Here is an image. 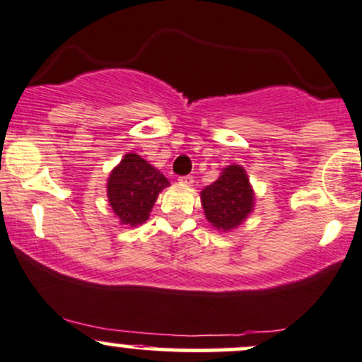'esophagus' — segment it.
I'll return each instance as SVG.
<instances>
[{"instance_id": "34e87169", "label": "esophagus", "mask_w": 362, "mask_h": 362, "mask_svg": "<svg viewBox=\"0 0 362 362\" xmlns=\"http://www.w3.org/2000/svg\"><path fill=\"white\" fill-rule=\"evenodd\" d=\"M178 184L187 185V187H190V185L194 184V177H190V175H187V177H180V178H178Z\"/></svg>"}]
</instances>
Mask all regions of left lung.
Listing matches in <instances>:
<instances>
[{"label": "left lung", "mask_w": 362, "mask_h": 362, "mask_svg": "<svg viewBox=\"0 0 362 362\" xmlns=\"http://www.w3.org/2000/svg\"><path fill=\"white\" fill-rule=\"evenodd\" d=\"M254 201V189L240 165H228L211 185L201 190L206 220L220 232H230L244 223L252 213Z\"/></svg>", "instance_id": "obj_1"}]
</instances>
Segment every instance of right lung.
I'll list each match as a JSON object with an SVG mask.
<instances>
[{
  "mask_svg": "<svg viewBox=\"0 0 362 362\" xmlns=\"http://www.w3.org/2000/svg\"><path fill=\"white\" fill-rule=\"evenodd\" d=\"M168 178L137 153H129L111 170L106 196L122 225L137 226L149 218L158 196L168 187Z\"/></svg>",
  "mask_w": 362,
  "mask_h": 362,
  "instance_id": "obj_1",
  "label": "right lung"
}]
</instances>
